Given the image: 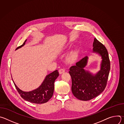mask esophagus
I'll return each instance as SVG.
<instances>
[{
	"label": "esophagus",
	"instance_id": "1",
	"mask_svg": "<svg viewBox=\"0 0 124 124\" xmlns=\"http://www.w3.org/2000/svg\"><path fill=\"white\" fill-rule=\"evenodd\" d=\"M65 72V69H64V68H61V69H59V74H60L63 73Z\"/></svg>",
	"mask_w": 124,
	"mask_h": 124
}]
</instances>
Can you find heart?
<instances>
[{"mask_svg":"<svg viewBox=\"0 0 124 124\" xmlns=\"http://www.w3.org/2000/svg\"><path fill=\"white\" fill-rule=\"evenodd\" d=\"M78 55V54L77 51H73L70 55V58H69L70 60V61L75 60L77 58Z\"/></svg>","mask_w":124,"mask_h":124,"instance_id":"obj_1","label":"heart"}]
</instances>
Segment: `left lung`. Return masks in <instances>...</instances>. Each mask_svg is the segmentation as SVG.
Segmentation results:
<instances>
[{
	"label": "left lung",
	"instance_id": "obj_1",
	"mask_svg": "<svg viewBox=\"0 0 124 124\" xmlns=\"http://www.w3.org/2000/svg\"><path fill=\"white\" fill-rule=\"evenodd\" d=\"M93 52L101 56V70L92 76L83 68L86 66L87 57H84L70 67L69 73L72 78V91L75 97L82 101H89L100 95L107 86L110 69V63L108 50L96 38L93 44Z\"/></svg>",
	"mask_w": 124,
	"mask_h": 124
}]
</instances>
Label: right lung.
Listing matches in <instances>:
<instances>
[{"instance_id":"1","label":"right lung","mask_w":124,"mask_h":124,"mask_svg":"<svg viewBox=\"0 0 124 124\" xmlns=\"http://www.w3.org/2000/svg\"><path fill=\"white\" fill-rule=\"evenodd\" d=\"M26 41V40L22 45L17 47L16 49L23 46ZM58 76V70H55L46 76L44 81L39 88L30 92H23L21 90L14 82V83L17 92L23 99L32 103L41 104L46 102L52 97L54 91V81Z\"/></svg>"}]
</instances>
